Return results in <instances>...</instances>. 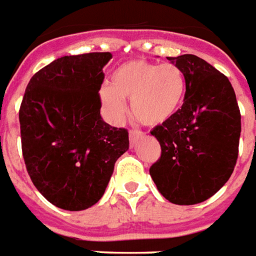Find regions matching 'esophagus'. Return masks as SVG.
<instances>
[{
	"instance_id": "obj_1",
	"label": "esophagus",
	"mask_w": 256,
	"mask_h": 256,
	"mask_svg": "<svg viewBox=\"0 0 256 256\" xmlns=\"http://www.w3.org/2000/svg\"><path fill=\"white\" fill-rule=\"evenodd\" d=\"M140 137H142V132H140V130H130V145H132V146H134L137 142V140H138Z\"/></svg>"
}]
</instances>
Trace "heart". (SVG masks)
<instances>
[{"instance_id": "1", "label": "heart", "mask_w": 256, "mask_h": 256, "mask_svg": "<svg viewBox=\"0 0 256 256\" xmlns=\"http://www.w3.org/2000/svg\"><path fill=\"white\" fill-rule=\"evenodd\" d=\"M186 78L174 64H154L133 60L116 68L108 86L100 88L99 98L112 119H120L130 100L134 119L149 126H164L174 118L183 104Z\"/></svg>"}]
</instances>
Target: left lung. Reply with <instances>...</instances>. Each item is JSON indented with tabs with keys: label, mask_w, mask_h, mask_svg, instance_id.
<instances>
[{
	"label": "left lung",
	"mask_w": 256,
	"mask_h": 256,
	"mask_svg": "<svg viewBox=\"0 0 256 256\" xmlns=\"http://www.w3.org/2000/svg\"><path fill=\"white\" fill-rule=\"evenodd\" d=\"M168 60L184 74V103L150 132L162 149L150 176L164 199L192 206L229 180L238 157L240 112L233 86L216 68L195 54Z\"/></svg>",
	"instance_id": "obj_1"
}]
</instances>
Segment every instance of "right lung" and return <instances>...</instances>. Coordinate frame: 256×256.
Listing matches in <instances>:
<instances>
[{"label": "right lung", "instance_id": "right-lung-1", "mask_svg": "<svg viewBox=\"0 0 256 256\" xmlns=\"http://www.w3.org/2000/svg\"><path fill=\"white\" fill-rule=\"evenodd\" d=\"M111 58L110 52L60 57L26 88L19 110L23 158L34 186L57 208L96 204L130 148L128 132L100 115L98 92Z\"/></svg>", "mask_w": 256, "mask_h": 256}]
</instances>
